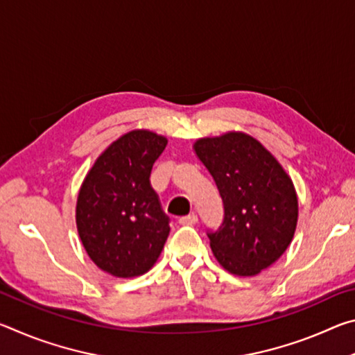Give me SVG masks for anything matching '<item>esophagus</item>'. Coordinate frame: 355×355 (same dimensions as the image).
Masks as SVG:
<instances>
[{
	"mask_svg": "<svg viewBox=\"0 0 355 355\" xmlns=\"http://www.w3.org/2000/svg\"><path fill=\"white\" fill-rule=\"evenodd\" d=\"M197 220H199V218H197V214H188V216H183V218H180L178 222L182 225H194L197 224Z\"/></svg>",
	"mask_w": 355,
	"mask_h": 355,
	"instance_id": "obj_1",
	"label": "esophagus"
}]
</instances>
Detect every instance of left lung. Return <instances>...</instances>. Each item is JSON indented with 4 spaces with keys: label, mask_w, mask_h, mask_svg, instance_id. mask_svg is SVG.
Listing matches in <instances>:
<instances>
[{
    "label": "left lung",
    "mask_w": 355,
    "mask_h": 355,
    "mask_svg": "<svg viewBox=\"0 0 355 355\" xmlns=\"http://www.w3.org/2000/svg\"><path fill=\"white\" fill-rule=\"evenodd\" d=\"M194 148L224 203L220 227L207 232L213 254L228 272L255 275L279 260L296 230L297 197L291 178L248 135L205 137Z\"/></svg>",
    "instance_id": "1"
}]
</instances>
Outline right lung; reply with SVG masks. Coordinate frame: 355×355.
I'll return each instance as SVG.
<instances>
[{
    "label": "right lung",
    "mask_w": 355,
    "mask_h": 355,
    "mask_svg": "<svg viewBox=\"0 0 355 355\" xmlns=\"http://www.w3.org/2000/svg\"><path fill=\"white\" fill-rule=\"evenodd\" d=\"M166 144L152 131H131L105 150L80 189L76 225L84 249L116 277L147 272L169 236L171 219L150 183Z\"/></svg>",
    "instance_id": "obj_1"
}]
</instances>
